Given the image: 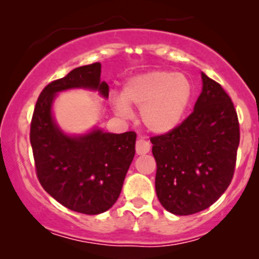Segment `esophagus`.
<instances>
[{
  "label": "esophagus",
  "instance_id": "esophagus-1",
  "mask_svg": "<svg viewBox=\"0 0 259 259\" xmlns=\"http://www.w3.org/2000/svg\"><path fill=\"white\" fill-rule=\"evenodd\" d=\"M150 150V144L146 140L139 139L136 141V154L137 155H142V154L149 153Z\"/></svg>",
  "mask_w": 259,
  "mask_h": 259
}]
</instances>
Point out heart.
I'll return each mask as SVG.
<instances>
[{"mask_svg":"<svg viewBox=\"0 0 259 259\" xmlns=\"http://www.w3.org/2000/svg\"><path fill=\"white\" fill-rule=\"evenodd\" d=\"M191 99V84L184 74L153 70L130 78L115 110L130 115L128 106L140 108L142 124L154 134H167L181 122Z\"/></svg>","mask_w":259,"mask_h":259,"instance_id":"1","label":"heart"}]
</instances>
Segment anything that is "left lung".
Returning a JSON list of instances; mask_svg holds the SVG:
<instances>
[{"label": "left lung", "mask_w": 259, "mask_h": 259, "mask_svg": "<svg viewBox=\"0 0 259 259\" xmlns=\"http://www.w3.org/2000/svg\"><path fill=\"white\" fill-rule=\"evenodd\" d=\"M203 91L194 111L167 134L150 137L155 190L168 212L207 209L234 177L240 142L238 113L222 86L201 73Z\"/></svg>", "instance_id": "8db88e82"}]
</instances>
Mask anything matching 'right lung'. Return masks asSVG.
<instances>
[{
  "label": "right lung",
  "mask_w": 259,
  "mask_h": 259,
  "mask_svg": "<svg viewBox=\"0 0 259 259\" xmlns=\"http://www.w3.org/2000/svg\"><path fill=\"white\" fill-rule=\"evenodd\" d=\"M100 75L101 64L94 63L52 80L38 96L30 122L38 181L64 207L83 214L103 213L117 201L135 156L136 134L96 130L86 136H66L52 119L51 104L56 92L75 87L99 90L108 97L109 86Z\"/></svg>",
  "instance_id": "1"
}]
</instances>
